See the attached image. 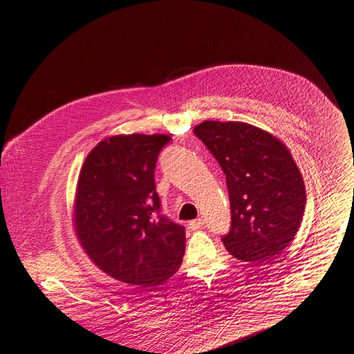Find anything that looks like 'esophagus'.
I'll use <instances>...</instances> for the list:
<instances>
[{
	"mask_svg": "<svg viewBox=\"0 0 354 354\" xmlns=\"http://www.w3.org/2000/svg\"><path fill=\"white\" fill-rule=\"evenodd\" d=\"M203 225H205V222H203V219H202V218H199V219H194V221H191V222H189V227H191L192 230H198V229H201Z\"/></svg>",
	"mask_w": 354,
	"mask_h": 354,
	"instance_id": "34e87169",
	"label": "esophagus"
}]
</instances>
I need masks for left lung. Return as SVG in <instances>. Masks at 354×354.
<instances>
[{
    "label": "left lung",
    "mask_w": 354,
    "mask_h": 354,
    "mask_svg": "<svg viewBox=\"0 0 354 354\" xmlns=\"http://www.w3.org/2000/svg\"><path fill=\"white\" fill-rule=\"evenodd\" d=\"M195 135L226 175L232 226L226 250L256 266L269 263L295 239L306 187L297 165L281 140L254 125L205 121Z\"/></svg>",
    "instance_id": "left-lung-1"
}]
</instances>
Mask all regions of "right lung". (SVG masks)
Listing matches in <instances>:
<instances>
[{
    "label": "right lung",
    "instance_id": "right-lung-1",
    "mask_svg": "<svg viewBox=\"0 0 354 354\" xmlns=\"http://www.w3.org/2000/svg\"><path fill=\"white\" fill-rule=\"evenodd\" d=\"M168 135H115L81 168L74 229L91 261L124 283L152 288L172 277L185 254V227L162 215L155 187L158 153Z\"/></svg>",
    "mask_w": 354,
    "mask_h": 354
}]
</instances>
